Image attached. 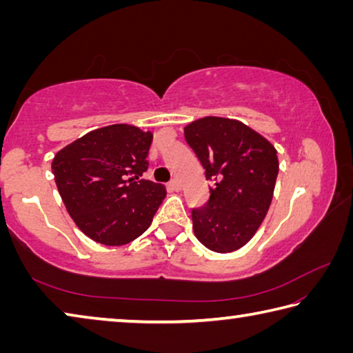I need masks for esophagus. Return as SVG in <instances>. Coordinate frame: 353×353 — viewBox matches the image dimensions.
<instances>
[{
  "instance_id": "1",
  "label": "esophagus",
  "mask_w": 353,
  "mask_h": 353,
  "mask_svg": "<svg viewBox=\"0 0 353 353\" xmlns=\"http://www.w3.org/2000/svg\"><path fill=\"white\" fill-rule=\"evenodd\" d=\"M168 188L172 191H179L181 190V182H179L177 179H172V181L168 183Z\"/></svg>"
}]
</instances>
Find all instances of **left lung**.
I'll list each match as a JSON object with an SVG mask.
<instances>
[{
    "label": "left lung",
    "instance_id": "1",
    "mask_svg": "<svg viewBox=\"0 0 353 353\" xmlns=\"http://www.w3.org/2000/svg\"><path fill=\"white\" fill-rule=\"evenodd\" d=\"M183 132L213 182L207 204L191 212L194 235L213 252H234L270 210L279 174L276 148L244 123L221 117L196 119Z\"/></svg>",
    "mask_w": 353,
    "mask_h": 353
}]
</instances>
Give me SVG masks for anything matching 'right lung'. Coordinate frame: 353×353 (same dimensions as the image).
Returning a JSON list of instances; mask_svg holds the SVG:
<instances>
[{"label":"right lung","mask_w":353,"mask_h":353,"mask_svg":"<svg viewBox=\"0 0 353 353\" xmlns=\"http://www.w3.org/2000/svg\"><path fill=\"white\" fill-rule=\"evenodd\" d=\"M152 134L112 124L85 134L52 159L59 194L76 225L93 241L123 246L152 223L163 185L140 179Z\"/></svg>","instance_id":"1"}]
</instances>
